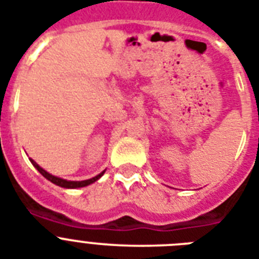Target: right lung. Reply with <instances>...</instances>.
Returning a JSON list of instances; mask_svg holds the SVG:
<instances>
[{
    "label": "right lung",
    "mask_w": 259,
    "mask_h": 259,
    "mask_svg": "<svg viewBox=\"0 0 259 259\" xmlns=\"http://www.w3.org/2000/svg\"><path fill=\"white\" fill-rule=\"evenodd\" d=\"M30 160H31L32 166L35 167L36 170H38L39 172L42 174V175H43V177L46 178V179H49L50 182H51V183L56 184V186H59V187H63V188H80V187L89 186V184L95 183V182H96V180H99L100 178L103 177L104 172H105V171H103V172L99 174V175H97V177L92 178V179L81 180V182H73V180H66V179H62V178L54 177V175H51V174H49V172H47V171H46V170H43L42 167L39 166L38 163L34 162V160H32V159H30Z\"/></svg>",
    "instance_id": "right-lung-1"
}]
</instances>
